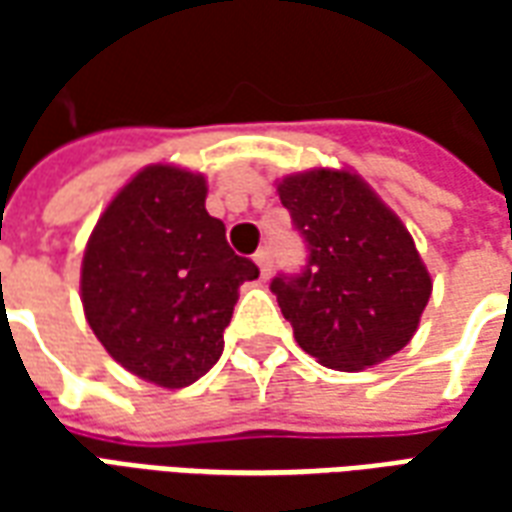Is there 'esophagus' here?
Segmentation results:
<instances>
[{
    "label": "esophagus",
    "mask_w": 512,
    "mask_h": 512,
    "mask_svg": "<svg viewBox=\"0 0 512 512\" xmlns=\"http://www.w3.org/2000/svg\"><path fill=\"white\" fill-rule=\"evenodd\" d=\"M255 263L260 266V277L268 279V274H271V263H274V260H271V249H260L255 255Z\"/></svg>",
    "instance_id": "1"
}]
</instances>
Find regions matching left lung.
<instances>
[{
  "label": "left lung",
  "instance_id": "1",
  "mask_svg": "<svg viewBox=\"0 0 512 512\" xmlns=\"http://www.w3.org/2000/svg\"><path fill=\"white\" fill-rule=\"evenodd\" d=\"M307 266L271 279L301 351L334 370H365L417 332L430 274L411 235L351 172L312 169L277 186Z\"/></svg>",
  "mask_w": 512,
  "mask_h": 512
}]
</instances>
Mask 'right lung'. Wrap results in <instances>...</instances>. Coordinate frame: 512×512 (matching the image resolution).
Returning a JSON list of instances; mask_svg holds the SVG:
<instances>
[{"label": "right lung", "mask_w": 512, "mask_h": 512, "mask_svg": "<svg viewBox=\"0 0 512 512\" xmlns=\"http://www.w3.org/2000/svg\"><path fill=\"white\" fill-rule=\"evenodd\" d=\"M205 178L142 169L87 241L82 304L115 362L167 389L194 384L222 356L238 288L260 268L205 211Z\"/></svg>", "instance_id": "1"}]
</instances>
